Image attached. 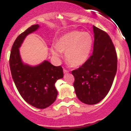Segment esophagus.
<instances>
[{"mask_svg": "<svg viewBox=\"0 0 131 131\" xmlns=\"http://www.w3.org/2000/svg\"><path fill=\"white\" fill-rule=\"evenodd\" d=\"M69 72L68 70H66V69H63V73H68Z\"/></svg>", "mask_w": 131, "mask_h": 131, "instance_id": "34e87169", "label": "esophagus"}]
</instances>
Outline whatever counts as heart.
Segmentation results:
<instances>
[{"label":"heart","instance_id":"b5f03b06","mask_svg":"<svg viewBox=\"0 0 131 131\" xmlns=\"http://www.w3.org/2000/svg\"><path fill=\"white\" fill-rule=\"evenodd\" d=\"M92 38L88 32L72 31L63 34L57 40L50 51L53 56L59 58L64 52L67 63L72 67L82 64L88 58L92 47Z\"/></svg>","mask_w":131,"mask_h":131}]
</instances>
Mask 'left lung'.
Here are the masks:
<instances>
[{"instance_id": "obj_1", "label": "left lung", "mask_w": 131, "mask_h": 131, "mask_svg": "<svg viewBox=\"0 0 131 131\" xmlns=\"http://www.w3.org/2000/svg\"><path fill=\"white\" fill-rule=\"evenodd\" d=\"M93 29L92 54L81 67L71 72L78 98L88 105L96 104L105 98L117 71V53L110 37L95 26Z\"/></svg>"}]
</instances>
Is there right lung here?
Here are the masks:
<instances>
[{
    "mask_svg": "<svg viewBox=\"0 0 131 131\" xmlns=\"http://www.w3.org/2000/svg\"><path fill=\"white\" fill-rule=\"evenodd\" d=\"M39 27L32 25L17 37L12 47L9 62L13 81L23 99L34 107L43 109L56 100L58 92L55 84L63 77V72L61 66L55 67L48 61L34 67L22 63L19 47L26 36Z\"/></svg>",
    "mask_w": 131,
    "mask_h": 131,
    "instance_id": "1",
    "label": "right lung"
}]
</instances>
